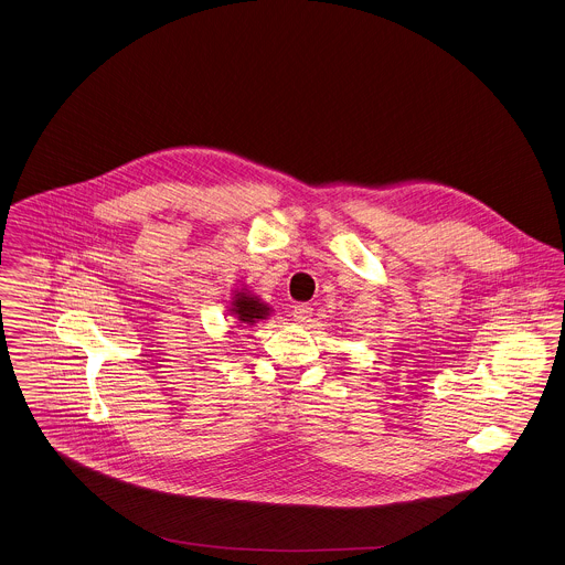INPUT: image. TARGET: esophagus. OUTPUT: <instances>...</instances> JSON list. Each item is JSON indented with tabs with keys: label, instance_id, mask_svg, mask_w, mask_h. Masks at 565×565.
<instances>
[{
	"label": "esophagus",
	"instance_id": "1",
	"mask_svg": "<svg viewBox=\"0 0 565 565\" xmlns=\"http://www.w3.org/2000/svg\"><path fill=\"white\" fill-rule=\"evenodd\" d=\"M311 313H313V309L307 303L295 305V309H292V316L297 322H309Z\"/></svg>",
	"mask_w": 565,
	"mask_h": 565
}]
</instances>
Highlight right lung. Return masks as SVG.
Wrapping results in <instances>:
<instances>
[{"label": "right lung", "instance_id": "add662e5", "mask_svg": "<svg viewBox=\"0 0 565 565\" xmlns=\"http://www.w3.org/2000/svg\"><path fill=\"white\" fill-rule=\"evenodd\" d=\"M232 311L236 316V320L241 322H247V324H254L256 320H262L268 316V307L260 303V299L247 295V292H238L236 299L232 301Z\"/></svg>", "mask_w": 565, "mask_h": 565}]
</instances>
